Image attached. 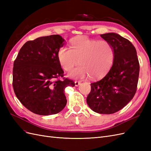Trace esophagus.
Instances as JSON below:
<instances>
[{
    "label": "esophagus",
    "mask_w": 151,
    "mask_h": 151,
    "mask_svg": "<svg viewBox=\"0 0 151 151\" xmlns=\"http://www.w3.org/2000/svg\"><path fill=\"white\" fill-rule=\"evenodd\" d=\"M81 83V82H80V81H75V85H76V86H78L79 85H80Z\"/></svg>",
    "instance_id": "34e87169"
}]
</instances>
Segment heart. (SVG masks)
Here are the masks:
<instances>
[{
  "label": "heart",
  "mask_w": 151,
  "mask_h": 151,
  "mask_svg": "<svg viewBox=\"0 0 151 151\" xmlns=\"http://www.w3.org/2000/svg\"><path fill=\"white\" fill-rule=\"evenodd\" d=\"M71 48L63 46L58 50V58L65 71L73 69L68 76L73 79H92L104 77L110 70L114 59L111 44L105 40H96L87 36H79L70 42Z\"/></svg>",
  "instance_id": "1"
}]
</instances>
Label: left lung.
Wrapping results in <instances>:
<instances>
[{"label": "left lung", "mask_w": 151, "mask_h": 151, "mask_svg": "<svg viewBox=\"0 0 151 151\" xmlns=\"http://www.w3.org/2000/svg\"><path fill=\"white\" fill-rule=\"evenodd\" d=\"M101 36L113 48V65L102 79L91 84L86 101L93 111L112 114L120 110L134 98L140 65L135 48L129 40L114 33Z\"/></svg>", "instance_id": "8db88e82"}]
</instances>
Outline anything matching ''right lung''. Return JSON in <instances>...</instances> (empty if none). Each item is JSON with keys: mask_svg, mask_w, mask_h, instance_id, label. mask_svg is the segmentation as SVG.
Masks as SVG:
<instances>
[{"mask_svg": "<svg viewBox=\"0 0 151 151\" xmlns=\"http://www.w3.org/2000/svg\"><path fill=\"white\" fill-rule=\"evenodd\" d=\"M63 42L58 35L28 41L14 62V91L22 105L35 114L50 115L61 111L67 104L65 88L75 86L72 80L63 77L58 58Z\"/></svg>", "mask_w": 151, "mask_h": 151, "instance_id": "obj_1", "label": "right lung"}]
</instances>
